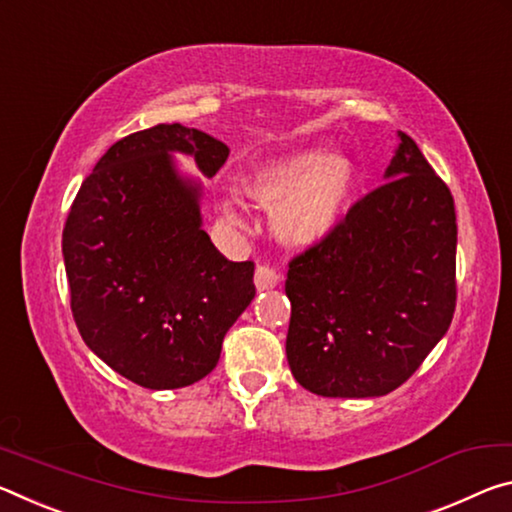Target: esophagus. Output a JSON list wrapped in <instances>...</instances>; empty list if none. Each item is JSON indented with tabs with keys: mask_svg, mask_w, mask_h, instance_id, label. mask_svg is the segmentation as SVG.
I'll list each match as a JSON object with an SVG mask.
<instances>
[{
	"mask_svg": "<svg viewBox=\"0 0 512 512\" xmlns=\"http://www.w3.org/2000/svg\"><path fill=\"white\" fill-rule=\"evenodd\" d=\"M281 276L276 274L270 265H258L256 272H254V283H256V290L263 292V290H272L279 286Z\"/></svg>",
	"mask_w": 512,
	"mask_h": 512,
	"instance_id": "obj_1",
	"label": "esophagus"
}]
</instances>
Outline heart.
I'll list each match as a JSON object with an SVG mask.
<instances>
[{"mask_svg":"<svg viewBox=\"0 0 512 512\" xmlns=\"http://www.w3.org/2000/svg\"><path fill=\"white\" fill-rule=\"evenodd\" d=\"M356 167L347 156L326 149L281 158L251 174L242 192L270 211L274 238L288 247H311L338 224L351 192ZM226 220L238 222L231 204H224Z\"/></svg>","mask_w":512,"mask_h":512,"instance_id":"1","label":"heart"}]
</instances>
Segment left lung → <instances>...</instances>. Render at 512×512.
I'll list each match as a JSON object with an SVG mask.
<instances>
[{"label": "left lung", "mask_w": 512, "mask_h": 512, "mask_svg": "<svg viewBox=\"0 0 512 512\" xmlns=\"http://www.w3.org/2000/svg\"><path fill=\"white\" fill-rule=\"evenodd\" d=\"M383 179L290 263L288 365L320 397L388 395L454 317V197L401 131Z\"/></svg>", "instance_id": "obj_1"}]
</instances>
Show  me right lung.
Wrapping results in <instances>:
<instances>
[{
    "instance_id": "add662e5",
    "label": "right lung",
    "mask_w": 512,
    "mask_h": 512,
    "mask_svg": "<svg viewBox=\"0 0 512 512\" xmlns=\"http://www.w3.org/2000/svg\"><path fill=\"white\" fill-rule=\"evenodd\" d=\"M229 147L199 129L156 124L117 140L81 183L63 229L72 315L95 356L149 390L204 379L256 295L254 263H233L201 229V181Z\"/></svg>"
}]
</instances>
